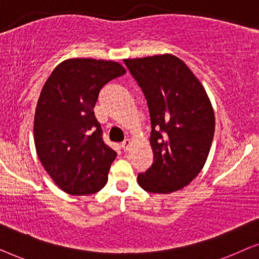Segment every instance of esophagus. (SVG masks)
I'll list each match as a JSON object with an SVG mask.
<instances>
[{
    "instance_id": "1",
    "label": "esophagus",
    "mask_w": 259,
    "mask_h": 259,
    "mask_svg": "<svg viewBox=\"0 0 259 259\" xmlns=\"http://www.w3.org/2000/svg\"><path fill=\"white\" fill-rule=\"evenodd\" d=\"M131 145H132V141H131L130 139H126V140L122 141L121 148H122L123 151H128L130 147H131Z\"/></svg>"
}]
</instances>
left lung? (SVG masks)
I'll return each instance as SVG.
<instances>
[{
	"label": "left lung",
	"mask_w": 259,
	"mask_h": 259,
	"mask_svg": "<svg viewBox=\"0 0 259 259\" xmlns=\"http://www.w3.org/2000/svg\"><path fill=\"white\" fill-rule=\"evenodd\" d=\"M147 101L153 164L138 175L141 189L167 194L189 185L204 167L214 113L200 81L171 54L123 60Z\"/></svg>",
	"instance_id": "left-lung-1"
}]
</instances>
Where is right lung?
<instances>
[{
	"mask_svg": "<svg viewBox=\"0 0 259 259\" xmlns=\"http://www.w3.org/2000/svg\"><path fill=\"white\" fill-rule=\"evenodd\" d=\"M126 70L118 62L69 59L46 81L34 118V141L41 164L66 193L100 191L116 152L102 140L94 115L100 90Z\"/></svg>",
	"mask_w": 259,
	"mask_h": 259,
	"instance_id": "add662e5",
	"label": "right lung"
}]
</instances>
